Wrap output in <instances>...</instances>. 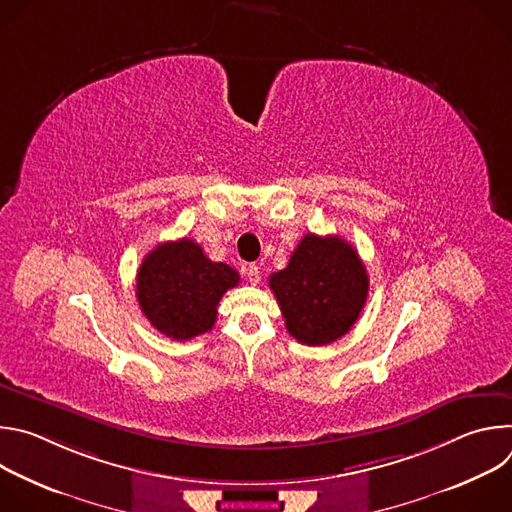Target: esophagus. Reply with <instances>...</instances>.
<instances>
[{"instance_id":"34e87169","label":"esophagus","mask_w":512,"mask_h":512,"mask_svg":"<svg viewBox=\"0 0 512 512\" xmlns=\"http://www.w3.org/2000/svg\"><path fill=\"white\" fill-rule=\"evenodd\" d=\"M247 279H249V283H251V285H257V283H259V279H261V271H259V267H257V265H249V267H247Z\"/></svg>"}]
</instances>
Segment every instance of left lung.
I'll list each match as a JSON object with an SVG mask.
<instances>
[{
    "label": "left lung",
    "mask_w": 512,
    "mask_h": 512,
    "mask_svg": "<svg viewBox=\"0 0 512 512\" xmlns=\"http://www.w3.org/2000/svg\"><path fill=\"white\" fill-rule=\"evenodd\" d=\"M269 287L287 332L302 344L324 346L358 320L369 296V275L350 243L308 233L287 267L269 275Z\"/></svg>",
    "instance_id": "1"
}]
</instances>
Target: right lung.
Masks as SVG:
<instances>
[{"label":"right lung","mask_w":512,"mask_h":512,"mask_svg":"<svg viewBox=\"0 0 512 512\" xmlns=\"http://www.w3.org/2000/svg\"><path fill=\"white\" fill-rule=\"evenodd\" d=\"M239 279L231 265L210 261L192 239H178L145 255L135 296L156 330L172 340H190L214 326L218 302Z\"/></svg>","instance_id":"right-lung-1"}]
</instances>
